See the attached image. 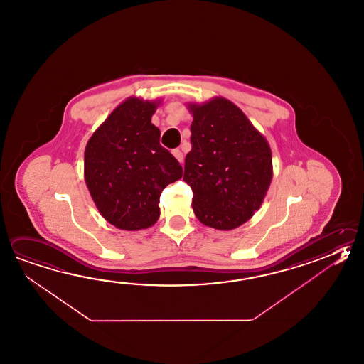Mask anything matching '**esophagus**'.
I'll use <instances>...</instances> for the list:
<instances>
[{"label":"esophagus","mask_w":364,"mask_h":364,"mask_svg":"<svg viewBox=\"0 0 364 364\" xmlns=\"http://www.w3.org/2000/svg\"><path fill=\"white\" fill-rule=\"evenodd\" d=\"M172 154L175 156V158L178 159V162H181V164H183V161H184V154H183V151H180V149H173V151H172Z\"/></svg>","instance_id":"obj_1"}]
</instances>
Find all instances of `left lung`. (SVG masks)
Instances as JSON below:
<instances>
[{
	"instance_id": "8db88e82",
	"label": "left lung",
	"mask_w": 364,
	"mask_h": 364,
	"mask_svg": "<svg viewBox=\"0 0 364 364\" xmlns=\"http://www.w3.org/2000/svg\"><path fill=\"white\" fill-rule=\"evenodd\" d=\"M192 151L184 181L193 210L207 227L230 230L260 208L272 181V151L245 113L224 97L192 104Z\"/></svg>"
}]
</instances>
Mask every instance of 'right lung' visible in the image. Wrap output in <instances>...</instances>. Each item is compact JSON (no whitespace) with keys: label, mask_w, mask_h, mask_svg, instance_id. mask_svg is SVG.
<instances>
[{"label":"right lung","mask_w":364,"mask_h":364,"mask_svg":"<svg viewBox=\"0 0 364 364\" xmlns=\"http://www.w3.org/2000/svg\"><path fill=\"white\" fill-rule=\"evenodd\" d=\"M157 105L130 97L110 113L85 151V180L104 219L124 230L149 228L159 197L183 167L159 144L151 118Z\"/></svg>","instance_id":"1"}]
</instances>
